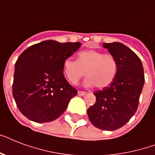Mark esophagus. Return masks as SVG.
Here are the masks:
<instances>
[{
	"mask_svg": "<svg viewBox=\"0 0 155 155\" xmlns=\"http://www.w3.org/2000/svg\"><path fill=\"white\" fill-rule=\"evenodd\" d=\"M78 95H79V96H84V95H86V92H84V91H79V92H78Z\"/></svg>",
	"mask_w": 155,
	"mask_h": 155,
	"instance_id": "esophagus-1",
	"label": "esophagus"
}]
</instances>
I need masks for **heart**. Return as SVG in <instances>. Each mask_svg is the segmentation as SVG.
Wrapping results in <instances>:
<instances>
[{
    "label": "heart",
    "instance_id": "b5f03b06",
    "mask_svg": "<svg viewBox=\"0 0 155 155\" xmlns=\"http://www.w3.org/2000/svg\"><path fill=\"white\" fill-rule=\"evenodd\" d=\"M63 71L72 84L79 83L87 73V86L104 88L112 84L117 72V63L110 54H104L97 50H85L78 54L77 60L66 58Z\"/></svg>",
    "mask_w": 155,
    "mask_h": 155
}]
</instances>
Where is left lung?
Returning a JSON list of instances; mask_svg holds the SVG:
<instances>
[{
	"mask_svg": "<svg viewBox=\"0 0 155 155\" xmlns=\"http://www.w3.org/2000/svg\"><path fill=\"white\" fill-rule=\"evenodd\" d=\"M103 47L115 57L117 72L109 86L94 92L97 101L88 108L87 115L94 126L113 131L125 125L136 113L144 70L138 56L122 43H104Z\"/></svg>",
	"mask_w": 155,
	"mask_h": 155,
	"instance_id": "1",
	"label": "left lung"
}]
</instances>
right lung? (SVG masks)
<instances>
[{
  "mask_svg": "<svg viewBox=\"0 0 155 155\" xmlns=\"http://www.w3.org/2000/svg\"><path fill=\"white\" fill-rule=\"evenodd\" d=\"M80 42L47 40L28 47L18 57L13 75V96L18 109L35 122L55 120L77 95L63 75V61Z\"/></svg>",
  "mask_w": 155,
  "mask_h": 155,
  "instance_id": "add662e5",
  "label": "right lung"
}]
</instances>
